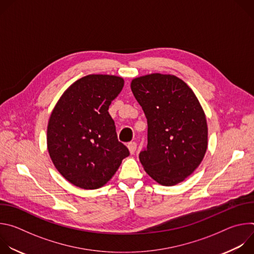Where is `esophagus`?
<instances>
[{
  "label": "esophagus",
  "mask_w": 254,
  "mask_h": 254,
  "mask_svg": "<svg viewBox=\"0 0 254 254\" xmlns=\"http://www.w3.org/2000/svg\"><path fill=\"white\" fill-rule=\"evenodd\" d=\"M127 148H128L129 153H130L131 155H133V154L135 153V151H136V142H134V141L128 142V143H127Z\"/></svg>",
  "instance_id": "34e87169"
}]
</instances>
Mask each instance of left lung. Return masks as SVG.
I'll list each match as a JSON object with an SVG mask.
<instances>
[{
	"instance_id": "1",
	"label": "left lung",
	"mask_w": 254,
	"mask_h": 254,
	"mask_svg": "<svg viewBox=\"0 0 254 254\" xmlns=\"http://www.w3.org/2000/svg\"><path fill=\"white\" fill-rule=\"evenodd\" d=\"M130 88L148 120V146L138 156L144 171L163 186L183 182L208 147L206 116L197 96L171 74L136 77Z\"/></svg>"
}]
</instances>
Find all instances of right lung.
<instances>
[{"label": "right lung", "instance_id": "1", "mask_svg": "<svg viewBox=\"0 0 254 254\" xmlns=\"http://www.w3.org/2000/svg\"><path fill=\"white\" fill-rule=\"evenodd\" d=\"M124 84L116 75H86L72 83L53 108L47 127L48 153L57 171L76 187H102L129 155L108 114Z\"/></svg>", "mask_w": 254, "mask_h": 254}]
</instances>
